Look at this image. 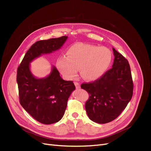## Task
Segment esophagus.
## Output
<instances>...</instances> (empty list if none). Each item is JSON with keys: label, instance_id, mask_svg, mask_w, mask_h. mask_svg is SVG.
Instances as JSON below:
<instances>
[{"label": "esophagus", "instance_id": "obj_1", "mask_svg": "<svg viewBox=\"0 0 151 151\" xmlns=\"http://www.w3.org/2000/svg\"><path fill=\"white\" fill-rule=\"evenodd\" d=\"M74 84H75L76 87L77 88V89H79V88L81 87L80 84H79V83H78L77 82H74Z\"/></svg>", "mask_w": 151, "mask_h": 151}]
</instances>
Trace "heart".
<instances>
[{
  "label": "heart",
  "instance_id": "obj_1",
  "mask_svg": "<svg viewBox=\"0 0 151 151\" xmlns=\"http://www.w3.org/2000/svg\"><path fill=\"white\" fill-rule=\"evenodd\" d=\"M111 51L104 47L76 43L67 51V56L62 55L57 61L60 72L72 79L80 69L81 75L87 81H95L108 70L112 61Z\"/></svg>",
  "mask_w": 151,
  "mask_h": 151
}]
</instances>
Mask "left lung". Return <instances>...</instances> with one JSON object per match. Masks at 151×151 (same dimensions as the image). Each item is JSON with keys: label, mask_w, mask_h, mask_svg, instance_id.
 I'll return each mask as SVG.
<instances>
[{"label": "left lung", "mask_w": 151, "mask_h": 151, "mask_svg": "<svg viewBox=\"0 0 151 151\" xmlns=\"http://www.w3.org/2000/svg\"><path fill=\"white\" fill-rule=\"evenodd\" d=\"M112 67L93 82L81 87L89 93L86 110L91 121L106 124L116 119L133 94V82L128 60L114 49Z\"/></svg>", "instance_id": "obj_1"}]
</instances>
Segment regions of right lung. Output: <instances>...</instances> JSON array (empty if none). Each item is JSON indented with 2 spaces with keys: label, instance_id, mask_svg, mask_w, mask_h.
<instances>
[{
  "label": "right lung",
  "instance_id": "add662e5",
  "mask_svg": "<svg viewBox=\"0 0 151 151\" xmlns=\"http://www.w3.org/2000/svg\"><path fill=\"white\" fill-rule=\"evenodd\" d=\"M67 36L39 40L25 54L17 69V82L20 104L36 121L44 124L58 122L63 117L67 101L76 87L73 82L62 79L52 66L46 77H35L30 70V63L42 54L52 53L63 45Z\"/></svg>",
  "mask_w": 151,
  "mask_h": 151
}]
</instances>
